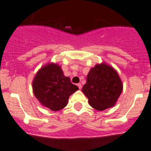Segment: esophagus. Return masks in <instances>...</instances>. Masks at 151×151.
<instances>
[{
  "mask_svg": "<svg viewBox=\"0 0 151 151\" xmlns=\"http://www.w3.org/2000/svg\"><path fill=\"white\" fill-rule=\"evenodd\" d=\"M77 86H78V88H79V89H81V88H82V85H81V83H78V84H77Z\"/></svg>",
  "mask_w": 151,
  "mask_h": 151,
  "instance_id": "esophagus-1",
  "label": "esophagus"
}]
</instances>
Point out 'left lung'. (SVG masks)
I'll use <instances>...</instances> for the list:
<instances>
[{
    "instance_id": "1",
    "label": "left lung",
    "mask_w": 151,
    "mask_h": 151,
    "mask_svg": "<svg viewBox=\"0 0 151 151\" xmlns=\"http://www.w3.org/2000/svg\"><path fill=\"white\" fill-rule=\"evenodd\" d=\"M122 89L123 85L116 70L101 63L90 69L82 92L91 106L102 111L115 106Z\"/></svg>"
}]
</instances>
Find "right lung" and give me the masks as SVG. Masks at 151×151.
<instances>
[{"label":"right lung","mask_w":151,"mask_h":151,"mask_svg":"<svg viewBox=\"0 0 151 151\" xmlns=\"http://www.w3.org/2000/svg\"><path fill=\"white\" fill-rule=\"evenodd\" d=\"M35 96L42 106L58 111L67 105L69 96L78 90L64 76L61 66L49 63L37 72L32 82Z\"/></svg>","instance_id":"1"}]
</instances>
